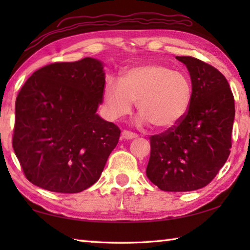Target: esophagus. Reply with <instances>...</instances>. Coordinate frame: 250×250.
I'll return each mask as SVG.
<instances>
[{"label": "esophagus", "instance_id": "esophagus-1", "mask_svg": "<svg viewBox=\"0 0 250 250\" xmlns=\"http://www.w3.org/2000/svg\"><path fill=\"white\" fill-rule=\"evenodd\" d=\"M121 134H122V138L126 139V140H131V139H134L138 137V135L134 132H132V131H129V130H124Z\"/></svg>", "mask_w": 250, "mask_h": 250}]
</instances>
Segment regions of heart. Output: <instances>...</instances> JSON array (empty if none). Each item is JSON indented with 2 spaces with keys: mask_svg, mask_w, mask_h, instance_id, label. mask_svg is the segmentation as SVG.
Listing matches in <instances>:
<instances>
[{
  "mask_svg": "<svg viewBox=\"0 0 250 250\" xmlns=\"http://www.w3.org/2000/svg\"><path fill=\"white\" fill-rule=\"evenodd\" d=\"M192 99L188 76L160 64L132 67L122 79L108 78L104 89V110L110 119L128 116L137 101L142 121H149L158 130L179 125L188 115Z\"/></svg>",
  "mask_w": 250,
  "mask_h": 250,
  "instance_id": "b5f03b06",
  "label": "heart"
}]
</instances>
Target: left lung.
Wrapping results in <instances>:
<instances>
[{
	"mask_svg": "<svg viewBox=\"0 0 250 250\" xmlns=\"http://www.w3.org/2000/svg\"><path fill=\"white\" fill-rule=\"evenodd\" d=\"M189 71L193 99L179 125L150 137L146 176L164 192L209 184L230 153L235 101L221 71L192 56H176Z\"/></svg>",
	"mask_w": 250,
	"mask_h": 250,
	"instance_id": "1",
	"label": "left lung"
}]
</instances>
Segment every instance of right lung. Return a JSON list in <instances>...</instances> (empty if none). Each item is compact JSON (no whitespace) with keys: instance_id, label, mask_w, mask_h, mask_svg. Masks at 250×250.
Instances as JSON below:
<instances>
[{"instance_id":"obj_1","label":"right lung","mask_w":250,"mask_h":250,"mask_svg":"<svg viewBox=\"0 0 250 250\" xmlns=\"http://www.w3.org/2000/svg\"><path fill=\"white\" fill-rule=\"evenodd\" d=\"M103 64L86 57L36 70L15 103L12 146L26 179L56 193H78L99 180L121 130L97 115Z\"/></svg>"}]
</instances>
